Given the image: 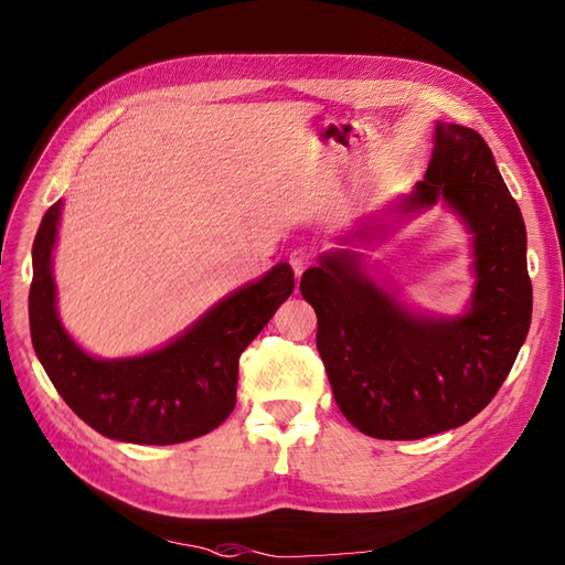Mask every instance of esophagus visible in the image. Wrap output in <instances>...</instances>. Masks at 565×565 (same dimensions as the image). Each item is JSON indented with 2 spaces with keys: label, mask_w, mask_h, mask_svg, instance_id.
Returning a JSON list of instances; mask_svg holds the SVG:
<instances>
[{
  "label": "esophagus",
  "mask_w": 565,
  "mask_h": 565,
  "mask_svg": "<svg viewBox=\"0 0 565 565\" xmlns=\"http://www.w3.org/2000/svg\"><path fill=\"white\" fill-rule=\"evenodd\" d=\"M289 264H292L295 276L301 278V273L313 264V254L306 249V247H299V249H295L292 254H289Z\"/></svg>",
  "instance_id": "1"
}]
</instances>
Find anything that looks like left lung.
<instances>
[{
	"instance_id": "1",
	"label": "left lung",
	"mask_w": 565,
	"mask_h": 565,
	"mask_svg": "<svg viewBox=\"0 0 565 565\" xmlns=\"http://www.w3.org/2000/svg\"><path fill=\"white\" fill-rule=\"evenodd\" d=\"M438 200L473 235L476 285L467 313L407 311L351 249L322 254L301 276L334 401L372 438L417 440L473 419L500 391L530 328L525 224L478 131L436 122L426 177L398 200L396 212L409 216ZM374 228H358L341 243L380 237Z\"/></svg>"
}]
</instances>
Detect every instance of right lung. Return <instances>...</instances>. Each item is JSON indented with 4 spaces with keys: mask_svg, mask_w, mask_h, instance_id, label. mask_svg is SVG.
<instances>
[{
    "mask_svg": "<svg viewBox=\"0 0 565 565\" xmlns=\"http://www.w3.org/2000/svg\"><path fill=\"white\" fill-rule=\"evenodd\" d=\"M61 207L63 200L46 210L32 245L28 299L32 347L61 398L98 434L139 446H172L216 429L235 407L241 353L292 295V268L273 266L158 351L100 361L58 320L51 252Z\"/></svg>",
    "mask_w": 565,
    "mask_h": 565,
    "instance_id": "obj_1",
    "label": "right lung"
}]
</instances>
